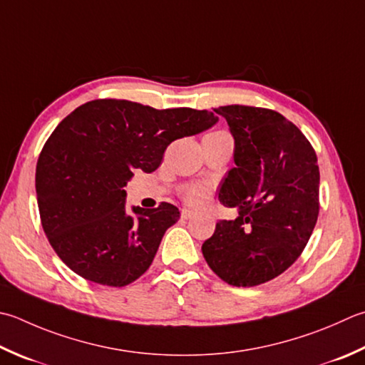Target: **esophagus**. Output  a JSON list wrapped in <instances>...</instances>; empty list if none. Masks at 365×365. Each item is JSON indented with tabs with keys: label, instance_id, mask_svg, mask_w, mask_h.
Listing matches in <instances>:
<instances>
[{
	"label": "esophagus",
	"instance_id": "34e87169",
	"mask_svg": "<svg viewBox=\"0 0 365 365\" xmlns=\"http://www.w3.org/2000/svg\"><path fill=\"white\" fill-rule=\"evenodd\" d=\"M195 217V212L190 210V209H182V218L183 220H191Z\"/></svg>",
	"mask_w": 365,
	"mask_h": 365
}]
</instances>
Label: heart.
Wrapping results in <instances>:
<instances>
[{"label":"heart","mask_w":365,"mask_h":365,"mask_svg":"<svg viewBox=\"0 0 365 365\" xmlns=\"http://www.w3.org/2000/svg\"><path fill=\"white\" fill-rule=\"evenodd\" d=\"M209 187L205 183H191L183 190L185 201L191 205H201L209 197Z\"/></svg>","instance_id":"1"}]
</instances>
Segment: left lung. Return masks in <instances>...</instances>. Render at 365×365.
<instances>
[{
  "instance_id": "8db88e82",
  "label": "left lung",
  "mask_w": 365,
  "mask_h": 365,
  "mask_svg": "<svg viewBox=\"0 0 365 365\" xmlns=\"http://www.w3.org/2000/svg\"><path fill=\"white\" fill-rule=\"evenodd\" d=\"M234 135V163L218 199L237 207L202 244L209 267L232 287H258L302 255L319 212L317 153L282 113L253 106H221Z\"/></svg>"
}]
</instances>
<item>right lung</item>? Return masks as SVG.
I'll use <instances>...</instances> for the list:
<instances>
[{"label": "right lung", "mask_w": 365, "mask_h": 365, "mask_svg": "<svg viewBox=\"0 0 365 365\" xmlns=\"http://www.w3.org/2000/svg\"><path fill=\"white\" fill-rule=\"evenodd\" d=\"M209 110L153 109L126 99H95L61 120L36 164L42 230L66 266L106 287L147 272L180 212L161 202L126 213L123 187L135 169H158L170 142L217 123Z\"/></svg>", "instance_id": "add662e5"}]
</instances>
